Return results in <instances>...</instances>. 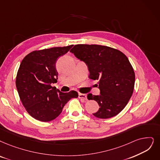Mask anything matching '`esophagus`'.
Wrapping results in <instances>:
<instances>
[{"mask_svg": "<svg viewBox=\"0 0 160 160\" xmlns=\"http://www.w3.org/2000/svg\"><path fill=\"white\" fill-rule=\"evenodd\" d=\"M79 98L83 100H87V95L85 94H82V93H79Z\"/></svg>", "mask_w": 160, "mask_h": 160, "instance_id": "34e87169", "label": "esophagus"}]
</instances>
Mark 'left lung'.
Wrapping results in <instances>:
<instances>
[{
  "label": "left lung",
  "mask_w": 160,
  "mask_h": 160,
  "mask_svg": "<svg viewBox=\"0 0 160 160\" xmlns=\"http://www.w3.org/2000/svg\"><path fill=\"white\" fill-rule=\"evenodd\" d=\"M70 52L86 63L89 78L98 81L100 94L87 95L100 106L92 114L100 119L116 116L128 103L135 86V72L127 57L117 49L97 44H76Z\"/></svg>",
  "instance_id": "1"
}]
</instances>
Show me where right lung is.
I'll use <instances>...</instances> for the list:
<instances>
[{"label": "right lung", "mask_w": 160, "mask_h": 160, "mask_svg": "<svg viewBox=\"0 0 160 160\" xmlns=\"http://www.w3.org/2000/svg\"><path fill=\"white\" fill-rule=\"evenodd\" d=\"M72 47L35 50L20 63L16 79L19 97L28 113L37 120L47 122L56 119L70 99L78 97L75 91L62 92L51 86L58 79L57 60Z\"/></svg>", "instance_id": "obj_1"}]
</instances>
